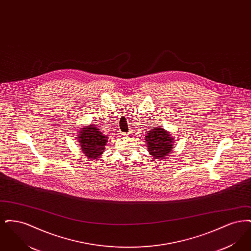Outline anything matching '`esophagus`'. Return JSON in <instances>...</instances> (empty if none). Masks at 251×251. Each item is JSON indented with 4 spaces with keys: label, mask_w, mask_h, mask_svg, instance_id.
Here are the masks:
<instances>
[{
    "label": "esophagus",
    "mask_w": 251,
    "mask_h": 251,
    "mask_svg": "<svg viewBox=\"0 0 251 251\" xmlns=\"http://www.w3.org/2000/svg\"><path fill=\"white\" fill-rule=\"evenodd\" d=\"M131 134V131H128V132H126V135H128V136H130Z\"/></svg>",
    "instance_id": "1"
}]
</instances>
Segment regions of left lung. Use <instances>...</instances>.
Instances as JSON below:
<instances>
[{
  "mask_svg": "<svg viewBox=\"0 0 251 251\" xmlns=\"http://www.w3.org/2000/svg\"><path fill=\"white\" fill-rule=\"evenodd\" d=\"M146 141L149 152L156 159L158 158L161 160L171 153L173 138H171V135L163 128H155L147 133Z\"/></svg>",
  "mask_w": 251,
  "mask_h": 251,
  "instance_id": "1",
  "label": "left lung"
}]
</instances>
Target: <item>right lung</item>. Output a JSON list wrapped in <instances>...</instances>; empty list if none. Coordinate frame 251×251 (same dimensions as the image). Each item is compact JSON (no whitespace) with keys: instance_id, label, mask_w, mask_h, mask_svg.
Here are the masks:
<instances>
[{"instance_id":"add662e5","label":"right lung","mask_w":251,"mask_h":251,"mask_svg":"<svg viewBox=\"0 0 251 251\" xmlns=\"http://www.w3.org/2000/svg\"><path fill=\"white\" fill-rule=\"evenodd\" d=\"M78 135L80 146L85 156L89 159H96L102 154L105 150L106 142H108L107 137L99 131L97 127L90 125L80 131Z\"/></svg>"}]
</instances>
